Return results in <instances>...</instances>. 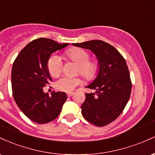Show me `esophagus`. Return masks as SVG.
Wrapping results in <instances>:
<instances>
[{"mask_svg": "<svg viewBox=\"0 0 155 155\" xmlns=\"http://www.w3.org/2000/svg\"><path fill=\"white\" fill-rule=\"evenodd\" d=\"M73 94H74L73 92H68L67 96H68V97H71V96L73 95Z\"/></svg>", "mask_w": 155, "mask_h": 155, "instance_id": "obj_1", "label": "esophagus"}]
</instances>
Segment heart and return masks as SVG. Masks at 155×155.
I'll use <instances>...</instances> for the list:
<instances>
[{"label": "heart", "instance_id": "1", "mask_svg": "<svg viewBox=\"0 0 155 155\" xmlns=\"http://www.w3.org/2000/svg\"><path fill=\"white\" fill-rule=\"evenodd\" d=\"M66 56L71 61L78 64L77 72L85 79L92 80L98 74L99 63L95 60H90V54L87 51L81 48H72L66 51ZM47 68L51 76L60 75L63 69V61L61 57L56 54H51L48 60ZM81 83V80L79 77L63 76L56 81L55 87L60 91L71 92Z\"/></svg>", "mask_w": 155, "mask_h": 155}]
</instances>
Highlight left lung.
Returning <instances> with one entry per match:
<instances>
[{"instance_id":"8db88e82","label":"left lung","mask_w":155,"mask_h":155,"mask_svg":"<svg viewBox=\"0 0 155 155\" xmlns=\"http://www.w3.org/2000/svg\"><path fill=\"white\" fill-rule=\"evenodd\" d=\"M73 45L91 50L100 65L97 77L86 87L95 92L85 94L81 114L96 126L107 125L122 114L130 96L132 83L125 60L116 48L104 41Z\"/></svg>"}]
</instances>
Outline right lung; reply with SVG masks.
Wrapping results in <instances>:
<instances>
[{
  "label": "right lung",
  "instance_id": "obj_1",
  "mask_svg": "<svg viewBox=\"0 0 155 155\" xmlns=\"http://www.w3.org/2000/svg\"><path fill=\"white\" fill-rule=\"evenodd\" d=\"M69 44L40 38L32 41L17 55L12 71L13 97L19 109L38 124L51 122L59 116L67 99L65 92L44 93L43 87L51 81L47 68L50 55Z\"/></svg>",
  "mask_w": 155,
  "mask_h": 155
}]
</instances>
